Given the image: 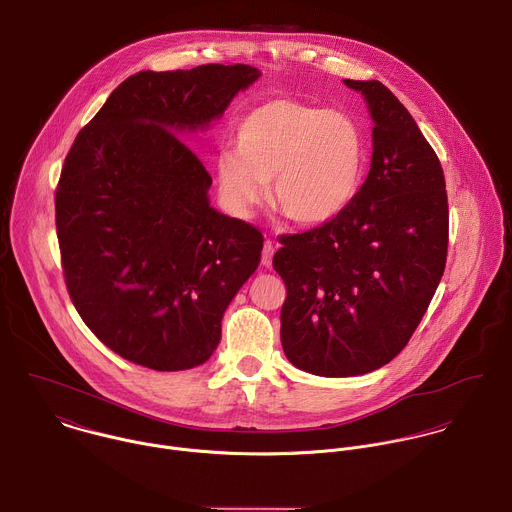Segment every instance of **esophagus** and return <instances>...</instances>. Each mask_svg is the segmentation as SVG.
I'll return each instance as SVG.
<instances>
[{
  "label": "esophagus",
  "instance_id": "obj_1",
  "mask_svg": "<svg viewBox=\"0 0 512 512\" xmlns=\"http://www.w3.org/2000/svg\"><path fill=\"white\" fill-rule=\"evenodd\" d=\"M272 256H274V242L266 240L264 242V250H262V266L264 268L272 266Z\"/></svg>",
  "mask_w": 512,
  "mask_h": 512
}]
</instances>
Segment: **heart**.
I'll return each mask as SVG.
<instances>
[{"mask_svg": "<svg viewBox=\"0 0 512 512\" xmlns=\"http://www.w3.org/2000/svg\"><path fill=\"white\" fill-rule=\"evenodd\" d=\"M234 155L218 161L220 190L246 214L266 196L290 222L320 226L338 218L363 182L367 141L345 111L272 99L236 127Z\"/></svg>", "mask_w": 512, "mask_h": 512, "instance_id": "heart-1", "label": "heart"}]
</instances>
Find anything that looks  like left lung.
I'll list each match as a JSON object with an SVG mask.
<instances>
[{
  "label": "left lung",
  "mask_w": 512,
  "mask_h": 512,
  "mask_svg": "<svg viewBox=\"0 0 512 512\" xmlns=\"http://www.w3.org/2000/svg\"><path fill=\"white\" fill-rule=\"evenodd\" d=\"M343 83L363 93L375 123L369 174L338 218L282 234L272 260L286 284L284 353L324 377L369 373L407 345L449 244L445 174L415 119L383 83Z\"/></svg>",
  "instance_id": "1"
}]
</instances>
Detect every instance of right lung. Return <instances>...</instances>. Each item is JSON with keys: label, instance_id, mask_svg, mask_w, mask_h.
Returning a JSON list of instances; mask_svg holds the SVG:
<instances>
[{"label": "right lung", "instance_id": "add662e5", "mask_svg": "<svg viewBox=\"0 0 512 512\" xmlns=\"http://www.w3.org/2000/svg\"><path fill=\"white\" fill-rule=\"evenodd\" d=\"M260 71L198 65L125 79L79 131L55 188L69 298L121 357L182 371L216 349L262 232L216 212L212 176L172 131L206 127Z\"/></svg>", "mask_w": 512, "mask_h": 512}]
</instances>
